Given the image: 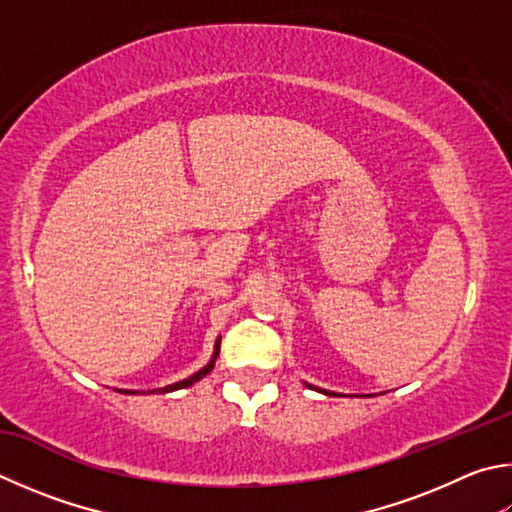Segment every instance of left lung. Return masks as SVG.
<instances>
[{
  "label": "left lung",
  "mask_w": 512,
  "mask_h": 512,
  "mask_svg": "<svg viewBox=\"0 0 512 512\" xmlns=\"http://www.w3.org/2000/svg\"><path fill=\"white\" fill-rule=\"evenodd\" d=\"M306 387L309 389H315V392H320V394H324V396H345V394H338V392H329V389H322V387H315V385H309V383H304ZM360 396H365V394H360ZM367 396H374V394H367Z\"/></svg>",
  "instance_id": "1"
}]
</instances>
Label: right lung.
I'll list each match as a JSON object with an SVG mask.
<instances>
[{
	"mask_svg": "<svg viewBox=\"0 0 512 512\" xmlns=\"http://www.w3.org/2000/svg\"><path fill=\"white\" fill-rule=\"evenodd\" d=\"M219 347H221V336H219V338H217V342H215V351H212V358L208 360V365H203L199 371H194L192 376L179 380V383L165 385V387H159V389H147V392H138V389H116V392H120V394H167V392H176V389H185V387H190V385L199 383L201 378H206V376L210 374L212 367H215V362H217Z\"/></svg>",
	"mask_w": 512,
	"mask_h": 512,
	"instance_id": "add662e5",
	"label": "right lung"
}]
</instances>
